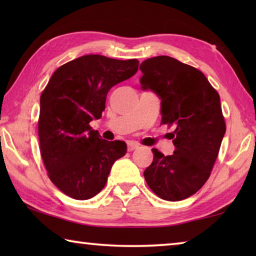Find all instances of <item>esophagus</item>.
<instances>
[{"mask_svg":"<svg viewBox=\"0 0 256 256\" xmlns=\"http://www.w3.org/2000/svg\"><path fill=\"white\" fill-rule=\"evenodd\" d=\"M138 148V144H136V142H128V151H133Z\"/></svg>","mask_w":256,"mask_h":256,"instance_id":"obj_1","label":"esophagus"}]
</instances>
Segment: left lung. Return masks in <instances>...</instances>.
<instances>
[{"label": "left lung", "instance_id": "left-lung-1", "mask_svg": "<svg viewBox=\"0 0 256 256\" xmlns=\"http://www.w3.org/2000/svg\"><path fill=\"white\" fill-rule=\"evenodd\" d=\"M140 70L142 90L162 100V123L175 128L174 154L152 149L146 182L164 200H184L204 185L218 157L226 133L220 97L201 71L170 56L146 60Z\"/></svg>", "mask_w": 256, "mask_h": 256}]
</instances>
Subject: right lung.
Returning <instances> with one entry per match:
<instances>
[{
	"label": "right lung",
	"instance_id": "right-lung-1",
	"mask_svg": "<svg viewBox=\"0 0 256 256\" xmlns=\"http://www.w3.org/2000/svg\"><path fill=\"white\" fill-rule=\"evenodd\" d=\"M138 60L84 55L60 66L40 96L38 136L53 184L68 196L88 200L106 185L112 164L126 154L124 141L102 138L99 120L112 86L136 74Z\"/></svg>",
	"mask_w": 256,
	"mask_h": 256
}]
</instances>
